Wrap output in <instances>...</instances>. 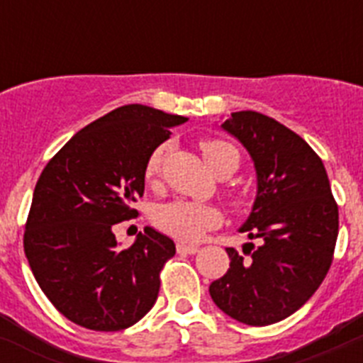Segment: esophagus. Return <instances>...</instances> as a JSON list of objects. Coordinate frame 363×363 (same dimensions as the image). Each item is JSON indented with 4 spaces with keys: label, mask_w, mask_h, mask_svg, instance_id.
Returning <instances> with one entry per match:
<instances>
[{
    "label": "esophagus",
    "mask_w": 363,
    "mask_h": 363,
    "mask_svg": "<svg viewBox=\"0 0 363 363\" xmlns=\"http://www.w3.org/2000/svg\"><path fill=\"white\" fill-rule=\"evenodd\" d=\"M176 251H178V255H196L200 249L194 245H184V243H178V245H176Z\"/></svg>",
    "instance_id": "1"
}]
</instances>
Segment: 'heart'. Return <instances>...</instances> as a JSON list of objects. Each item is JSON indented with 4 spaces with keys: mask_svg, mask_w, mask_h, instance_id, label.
I'll use <instances>...</instances> for the list:
<instances>
[{
    "mask_svg": "<svg viewBox=\"0 0 363 363\" xmlns=\"http://www.w3.org/2000/svg\"><path fill=\"white\" fill-rule=\"evenodd\" d=\"M167 145H160L150 152L149 160L145 163V179L152 182L160 172L163 158H165ZM227 152L238 154L229 143L221 140H205L201 142V154H203L205 163L209 165L214 172L220 160ZM152 220L160 230L171 234L182 242H198L209 229L220 225L221 213L207 203H196L189 200H174L158 205L152 213Z\"/></svg>",
    "mask_w": 363,
    "mask_h": 363,
    "instance_id": "obj_1",
    "label": "heart"
}]
</instances>
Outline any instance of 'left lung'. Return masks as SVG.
<instances>
[{"label": "left lung", "instance_id": "left-lung-1", "mask_svg": "<svg viewBox=\"0 0 363 363\" xmlns=\"http://www.w3.org/2000/svg\"><path fill=\"white\" fill-rule=\"evenodd\" d=\"M245 147L256 171V198L240 227L249 258L227 249L229 271L209 287L213 301L247 325H271L300 309L331 267L338 207L325 167L306 140L255 111L220 125Z\"/></svg>", "mask_w": 363, "mask_h": 363}]
</instances>
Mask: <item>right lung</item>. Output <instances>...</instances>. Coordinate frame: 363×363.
Masks as SVG:
<instances>
[{"instance_id": "1", "label": "right lung", "mask_w": 363, "mask_h": 363, "mask_svg": "<svg viewBox=\"0 0 363 363\" xmlns=\"http://www.w3.org/2000/svg\"><path fill=\"white\" fill-rule=\"evenodd\" d=\"M187 118L147 105L114 108L74 134L38 179L23 247L34 278L60 313L92 331H120L158 298L176 245L145 227L120 249L112 225L136 216L150 152Z\"/></svg>"}]
</instances>
